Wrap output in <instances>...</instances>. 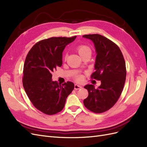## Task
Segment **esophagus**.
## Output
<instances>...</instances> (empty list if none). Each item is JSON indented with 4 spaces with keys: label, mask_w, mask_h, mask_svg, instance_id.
Returning a JSON list of instances; mask_svg holds the SVG:
<instances>
[{
    "label": "esophagus",
    "mask_w": 147,
    "mask_h": 147,
    "mask_svg": "<svg viewBox=\"0 0 147 147\" xmlns=\"http://www.w3.org/2000/svg\"><path fill=\"white\" fill-rule=\"evenodd\" d=\"M82 87L81 86H80V85H78V84H75V86H74V88H75V90H79V89H81Z\"/></svg>",
    "instance_id": "obj_1"
}]
</instances>
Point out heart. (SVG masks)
<instances>
[{"instance_id": "1", "label": "heart", "mask_w": 147, "mask_h": 147, "mask_svg": "<svg viewBox=\"0 0 147 147\" xmlns=\"http://www.w3.org/2000/svg\"><path fill=\"white\" fill-rule=\"evenodd\" d=\"M76 50L78 52V54L80 55V56H82L83 55L85 54V53H89V52H91V48L89 47L88 46L86 45H78L77 48H76ZM64 58H66V56H65ZM75 79L77 80V81H81L82 80V77L81 75H77L76 77H75Z\"/></svg>"}]
</instances>
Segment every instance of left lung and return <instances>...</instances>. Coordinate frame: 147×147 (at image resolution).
<instances>
[{
    "label": "left lung",
    "instance_id": "obj_1",
    "mask_svg": "<svg viewBox=\"0 0 147 147\" xmlns=\"http://www.w3.org/2000/svg\"><path fill=\"white\" fill-rule=\"evenodd\" d=\"M83 37L91 40L94 44L96 71L91 78L101 82L97 89L92 84L84 87L88 91V96L83 104L91 112L101 113L112 108L121 94L126 81V63L119 48L109 38L99 34Z\"/></svg>",
    "mask_w": 147,
    "mask_h": 147
}]
</instances>
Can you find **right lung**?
I'll use <instances>...</instances> for the list:
<instances>
[{
    "mask_svg": "<svg viewBox=\"0 0 147 147\" xmlns=\"http://www.w3.org/2000/svg\"><path fill=\"white\" fill-rule=\"evenodd\" d=\"M76 37H53L42 40L35 44L26 57L23 87L33 105L46 115L61 112L74 89L72 82L61 84L52 81L51 73L63 64L64 48Z\"/></svg>",
    "mask_w": 147,
    "mask_h": 147,
    "instance_id": "1",
    "label": "right lung"
}]
</instances>
